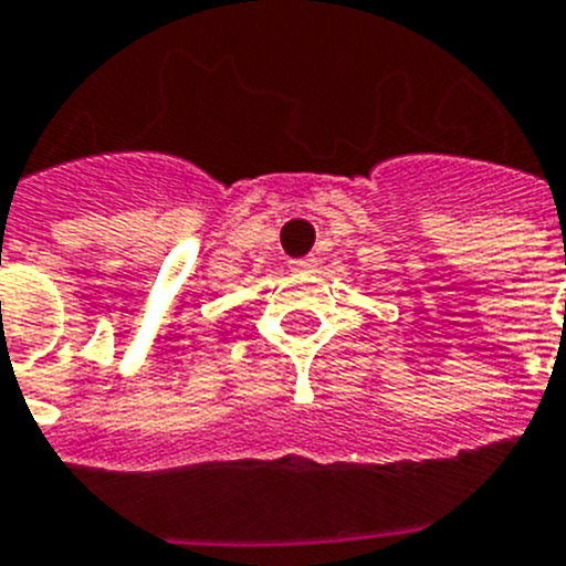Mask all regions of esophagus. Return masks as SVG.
Listing matches in <instances>:
<instances>
[{
	"label": "esophagus",
	"instance_id": "34e87169",
	"mask_svg": "<svg viewBox=\"0 0 566 566\" xmlns=\"http://www.w3.org/2000/svg\"><path fill=\"white\" fill-rule=\"evenodd\" d=\"M292 269H294V272H312V269H314V258L292 260Z\"/></svg>",
	"mask_w": 566,
	"mask_h": 566
}]
</instances>
